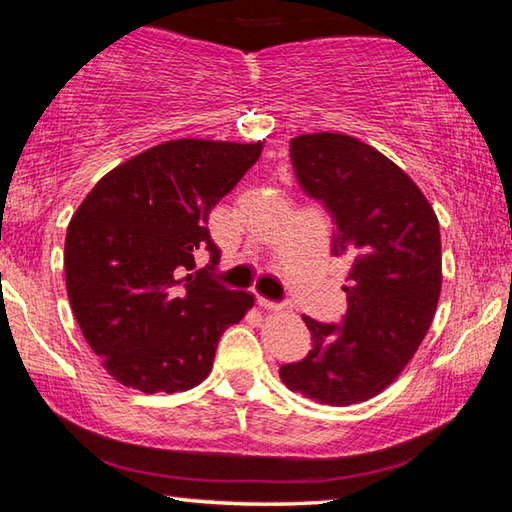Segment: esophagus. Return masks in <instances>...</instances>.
<instances>
[{"mask_svg": "<svg viewBox=\"0 0 512 512\" xmlns=\"http://www.w3.org/2000/svg\"><path fill=\"white\" fill-rule=\"evenodd\" d=\"M257 305L262 307V309H268V311H275V309H280V307H282L280 302H275V300H268V298H262V296H257Z\"/></svg>", "mask_w": 512, "mask_h": 512, "instance_id": "34e87169", "label": "esophagus"}]
</instances>
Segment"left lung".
Wrapping results in <instances>:
<instances>
[{
    "label": "left lung",
    "instance_id": "1",
    "mask_svg": "<svg viewBox=\"0 0 512 512\" xmlns=\"http://www.w3.org/2000/svg\"><path fill=\"white\" fill-rule=\"evenodd\" d=\"M305 194L334 219L332 253L352 262L339 323L305 316L311 350L284 363L293 393L329 406L384 391L422 343L438 307L440 228L418 185L372 146L341 133L291 140Z\"/></svg>",
    "mask_w": 512,
    "mask_h": 512
}]
</instances>
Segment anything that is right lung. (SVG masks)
<instances>
[{"label":"right lung","mask_w":512,"mask_h":512,"mask_svg":"<svg viewBox=\"0 0 512 512\" xmlns=\"http://www.w3.org/2000/svg\"><path fill=\"white\" fill-rule=\"evenodd\" d=\"M262 153V142L171 140L103 176L65 239L69 305L112 377L176 393L210 375L221 334L253 296L216 282L221 250L207 216ZM205 249L211 264L189 276Z\"/></svg>","instance_id":"add662e5"}]
</instances>
